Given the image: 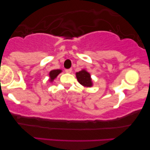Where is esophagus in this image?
Wrapping results in <instances>:
<instances>
[{"mask_svg": "<svg viewBox=\"0 0 150 150\" xmlns=\"http://www.w3.org/2000/svg\"><path fill=\"white\" fill-rule=\"evenodd\" d=\"M71 71H72V69H71V68L65 69V72H67V73H71Z\"/></svg>", "mask_w": 150, "mask_h": 150, "instance_id": "34e87169", "label": "esophagus"}]
</instances>
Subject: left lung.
Listing matches in <instances>:
<instances>
[{
	"label": "left lung",
	"mask_w": 150,
	"mask_h": 150,
	"mask_svg": "<svg viewBox=\"0 0 150 150\" xmlns=\"http://www.w3.org/2000/svg\"><path fill=\"white\" fill-rule=\"evenodd\" d=\"M76 78L79 83L81 84L83 86H85V87H91L92 86L91 76L87 71L82 70L77 72Z\"/></svg>",
	"instance_id": "1"
}]
</instances>
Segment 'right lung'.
I'll return each instance as SVG.
<instances>
[{
	"mask_svg": "<svg viewBox=\"0 0 150 150\" xmlns=\"http://www.w3.org/2000/svg\"><path fill=\"white\" fill-rule=\"evenodd\" d=\"M61 72V69H54V70H52L50 72V81H52L55 78H56L58 74H59V73Z\"/></svg>",
	"mask_w": 150,
	"mask_h": 150,
	"instance_id": "add662e5",
	"label": "right lung"
}]
</instances>
